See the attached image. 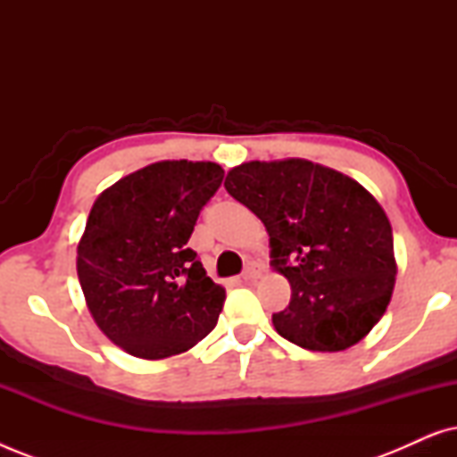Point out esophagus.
Instances as JSON below:
<instances>
[{
	"label": "esophagus",
	"instance_id": "1",
	"mask_svg": "<svg viewBox=\"0 0 457 457\" xmlns=\"http://www.w3.org/2000/svg\"><path fill=\"white\" fill-rule=\"evenodd\" d=\"M255 277H258V272H255V268H252V266H247L245 270H243V274H241L243 280H253Z\"/></svg>",
	"mask_w": 457,
	"mask_h": 457
}]
</instances>
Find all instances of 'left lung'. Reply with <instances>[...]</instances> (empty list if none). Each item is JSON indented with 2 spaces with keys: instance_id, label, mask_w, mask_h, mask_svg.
Wrapping results in <instances>:
<instances>
[{
  "instance_id": "left-lung-1",
  "label": "left lung",
  "mask_w": 457,
  "mask_h": 457,
  "mask_svg": "<svg viewBox=\"0 0 457 457\" xmlns=\"http://www.w3.org/2000/svg\"><path fill=\"white\" fill-rule=\"evenodd\" d=\"M224 187L270 235V264L291 302L272 314L280 337L312 352H341L370 333L395 285L389 218L345 174L308 160L247 162Z\"/></svg>"
}]
</instances>
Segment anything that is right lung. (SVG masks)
<instances>
[{
  "instance_id": "obj_1",
  "label": "right lung",
  "mask_w": 457,
  "mask_h": 457,
  "mask_svg": "<svg viewBox=\"0 0 457 457\" xmlns=\"http://www.w3.org/2000/svg\"><path fill=\"white\" fill-rule=\"evenodd\" d=\"M222 179L212 162H155L93 204L79 243L80 289L97 327L130 355L183 353L216 327L227 293L187 241Z\"/></svg>"
}]
</instances>
